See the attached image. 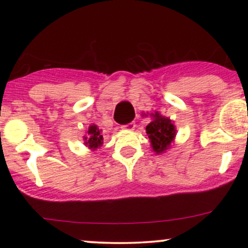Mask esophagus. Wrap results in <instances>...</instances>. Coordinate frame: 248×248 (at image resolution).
<instances>
[{
    "instance_id": "34e87169",
    "label": "esophagus",
    "mask_w": 248,
    "mask_h": 248,
    "mask_svg": "<svg viewBox=\"0 0 248 248\" xmlns=\"http://www.w3.org/2000/svg\"><path fill=\"white\" fill-rule=\"evenodd\" d=\"M122 129H128V130H133L134 128H135V124L134 122H130V124H124V126H121Z\"/></svg>"
}]
</instances>
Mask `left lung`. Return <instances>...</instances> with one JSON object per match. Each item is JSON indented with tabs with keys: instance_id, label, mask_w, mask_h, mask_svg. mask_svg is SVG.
Segmentation results:
<instances>
[{
	"instance_id": "obj_1",
	"label": "left lung",
	"mask_w": 248,
	"mask_h": 248,
	"mask_svg": "<svg viewBox=\"0 0 248 248\" xmlns=\"http://www.w3.org/2000/svg\"><path fill=\"white\" fill-rule=\"evenodd\" d=\"M147 116V114H142ZM153 120L148 124L146 132L153 150L156 154H163L171 146L176 136V128L170 119L162 116L158 112L152 113Z\"/></svg>"
}]
</instances>
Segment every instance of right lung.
<instances>
[{
	"label": "right lung",
	"mask_w": 248,
	"mask_h": 248,
	"mask_svg": "<svg viewBox=\"0 0 248 248\" xmlns=\"http://www.w3.org/2000/svg\"><path fill=\"white\" fill-rule=\"evenodd\" d=\"M84 140L85 144L92 150H95L96 148L101 147V144L104 143V138H102L101 130L99 129L96 124H91L88 127L87 136H84Z\"/></svg>",
	"instance_id": "obj_1"
}]
</instances>
